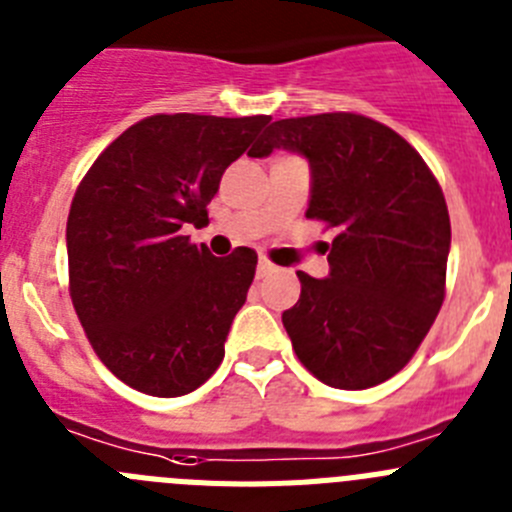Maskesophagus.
Here are the masks:
<instances>
[{
	"label": "esophagus",
	"mask_w": 512,
	"mask_h": 512,
	"mask_svg": "<svg viewBox=\"0 0 512 512\" xmlns=\"http://www.w3.org/2000/svg\"><path fill=\"white\" fill-rule=\"evenodd\" d=\"M270 273H278V265H273L267 257H260V262H257V278H265Z\"/></svg>",
	"instance_id": "esophagus-1"
}]
</instances>
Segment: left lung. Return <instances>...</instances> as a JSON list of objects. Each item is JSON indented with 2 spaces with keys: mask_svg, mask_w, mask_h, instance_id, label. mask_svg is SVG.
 <instances>
[{
  "mask_svg": "<svg viewBox=\"0 0 512 512\" xmlns=\"http://www.w3.org/2000/svg\"><path fill=\"white\" fill-rule=\"evenodd\" d=\"M311 163L308 219L336 229L329 278L298 273L283 311L293 352L324 385L365 390L403 370L446 296L451 224L444 193L416 147L354 112L278 119L250 150Z\"/></svg>",
  "mask_w": 512,
  "mask_h": 512,
  "instance_id": "1",
  "label": "left lung"
}]
</instances>
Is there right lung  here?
Here are the masks:
<instances>
[{"instance_id":"add662e5","label":"right lung","mask_w":512,"mask_h":512,"mask_svg":"<svg viewBox=\"0 0 512 512\" xmlns=\"http://www.w3.org/2000/svg\"><path fill=\"white\" fill-rule=\"evenodd\" d=\"M270 117L155 114L124 130L78 183L68 290L96 357L124 385L178 398L224 359L257 252L214 257L181 229L209 224L224 170Z\"/></svg>"}]
</instances>
